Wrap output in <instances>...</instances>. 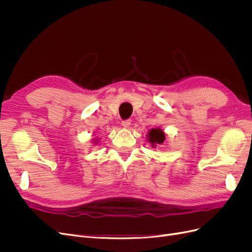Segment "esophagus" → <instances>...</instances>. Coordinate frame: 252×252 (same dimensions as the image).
Instances as JSON below:
<instances>
[{
	"instance_id": "34e87169",
	"label": "esophagus",
	"mask_w": 252,
	"mask_h": 252,
	"mask_svg": "<svg viewBox=\"0 0 252 252\" xmlns=\"http://www.w3.org/2000/svg\"><path fill=\"white\" fill-rule=\"evenodd\" d=\"M130 124H131V120L122 121V126H123L124 128H128L129 126H130Z\"/></svg>"
}]
</instances>
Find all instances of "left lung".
Here are the masks:
<instances>
[{
	"label": "left lung",
	"instance_id": "obj_1",
	"mask_svg": "<svg viewBox=\"0 0 252 252\" xmlns=\"http://www.w3.org/2000/svg\"><path fill=\"white\" fill-rule=\"evenodd\" d=\"M147 142L151 144L152 148H156L158 145H163L166 138H165V132L162 130L161 128H151L147 133Z\"/></svg>",
	"mask_w": 252,
	"mask_h": 252
}]
</instances>
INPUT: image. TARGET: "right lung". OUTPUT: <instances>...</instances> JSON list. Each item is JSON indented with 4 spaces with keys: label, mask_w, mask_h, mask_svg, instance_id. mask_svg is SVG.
I'll return each mask as SVG.
<instances>
[{
    "label": "right lung",
    "mask_w": 252,
    "mask_h": 252,
    "mask_svg": "<svg viewBox=\"0 0 252 252\" xmlns=\"http://www.w3.org/2000/svg\"><path fill=\"white\" fill-rule=\"evenodd\" d=\"M98 143V139L97 140H94V144H97Z\"/></svg>",
    "instance_id": "add662e5"
}]
</instances>
